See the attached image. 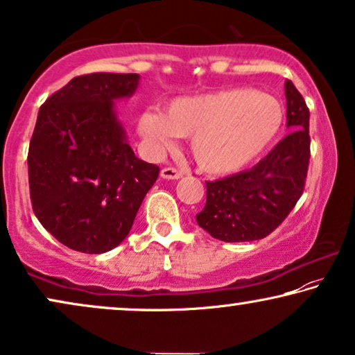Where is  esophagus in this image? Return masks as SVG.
Here are the masks:
<instances>
[{"instance_id": "1", "label": "esophagus", "mask_w": 355, "mask_h": 355, "mask_svg": "<svg viewBox=\"0 0 355 355\" xmlns=\"http://www.w3.org/2000/svg\"><path fill=\"white\" fill-rule=\"evenodd\" d=\"M161 177L166 180H178L183 177V172L177 171V168H173V167H164L161 171Z\"/></svg>"}]
</instances>
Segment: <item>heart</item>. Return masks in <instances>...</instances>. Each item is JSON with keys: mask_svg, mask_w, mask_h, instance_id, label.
Returning a JSON list of instances; mask_svg holds the SVG:
<instances>
[{"mask_svg": "<svg viewBox=\"0 0 355 355\" xmlns=\"http://www.w3.org/2000/svg\"><path fill=\"white\" fill-rule=\"evenodd\" d=\"M284 121L277 98L254 88L180 96L161 111H144L138 133L153 153L189 137V151L204 172L223 175L246 167L273 143Z\"/></svg>", "mask_w": 355, "mask_h": 355, "instance_id": "b5f03b06", "label": "heart"}]
</instances>
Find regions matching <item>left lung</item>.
<instances>
[{
	"label": "left lung",
	"instance_id": "left-lung-1",
	"mask_svg": "<svg viewBox=\"0 0 355 355\" xmlns=\"http://www.w3.org/2000/svg\"><path fill=\"white\" fill-rule=\"evenodd\" d=\"M286 127L291 128L252 168L206 182V206L198 225L225 243L256 241L270 234L304 191L311 157L309 109L291 80L284 82Z\"/></svg>",
	"mask_w": 355,
	"mask_h": 355
}]
</instances>
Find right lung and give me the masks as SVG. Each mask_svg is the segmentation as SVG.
<instances>
[{
    "instance_id": "obj_1",
    "label": "right lung",
    "mask_w": 355,
    "mask_h": 355,
    "mask_svg": "<svg viewBox=\"0 0 355 355\" xmlns=\"http://www.w3.org/2000/svg\"><path fill=\"white\" fill-rule=\"evenodd\" d=\"M138 73L72 78L38 111L28 148V184L40 223L64 246L103 254L132 230L159 167L135 156L116 112Z\"/></svg>"
}]
</instances>
